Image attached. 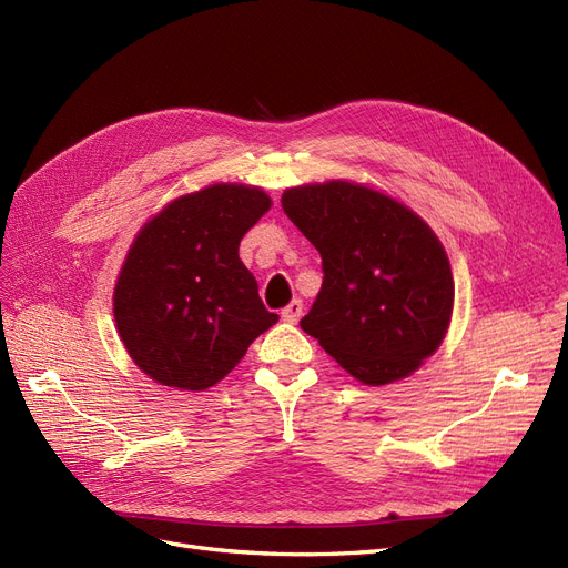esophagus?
<instances>
[{
	"label": "esophagus",
	"mask_w": 568,
	"mask_h": 568,
	"mask_svg": "<svg viewBox=\"0 0 568 568\" xmlns=\"http://www.w3.org/2000/svg\"><path fill=\"white\" fill-rule=\"evenodd\" d=\"M301 315H303V301L301 298H294L282 311V320L288 322V324H296L301 320Z\"/></svg>",
	"instance_id": "esophagus-1"
}]
</instances>
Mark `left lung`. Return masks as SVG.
Listing matches in <instances>:
<instances>
[{
	"mask_svg": "<svg viewBox=\"0 0 568 568\" xmlns=\"http://www.w3.org/2000/svg\"><path fill=\"white\" fill-rule=\"evenodd\" d=\"M282 209L322 255V288L301 329L363 384L415 372L453 315L436 234L403 203L351 182L286 189Z\"/></svg>",
	"mask_w": 568,
	"mask_h": 568,
	"instance_id": "8db88e82",
	"label": "left lung"
}]
</instances>
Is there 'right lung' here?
I'll return each mask as SVG.
<instances>
[{
    "label": "right lung",
    "mask_w": 568,
    "mask_h": 568,
    "mask_svg": "<svg viewBox=\"0 0 568 568\" xmlns=\"http://www.w3.org/2000/svg\"><path fill=\"white\" fill-rule=\"evenodd\" d=\"M267 209L263 189L213 184L165 205L136 234L113 313L134 365L153 382L211 388L280 320L239 261V244Z\"/></svg>",
    "instance_id": "add662e5"
}]
</instances>
